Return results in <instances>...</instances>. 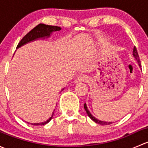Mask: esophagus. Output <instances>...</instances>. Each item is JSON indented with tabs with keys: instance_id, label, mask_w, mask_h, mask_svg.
<instances>
[{
	"instance_id": "1",
	"label": "esophagus",
	"mask_w": 148,
	"mask_h": 148,
	"mask_svg": "<svg viewBox=\"0 0 148 148\" xmlns=\"http://www.w3.org/2000/svg\"><path fill=\"white\" fill-rule=\"evenodd\" d=\"M88 80V78L84 75H81L79 77H77V79H75V82L77 83H79V82H85Z\"/></svg>"
}]
</instances>
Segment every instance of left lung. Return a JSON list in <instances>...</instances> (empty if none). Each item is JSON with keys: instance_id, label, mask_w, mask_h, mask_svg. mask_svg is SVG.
<instances>
[{"instance_id": "left-lung-1", "label": "left lung", "mask_w": 148, "mask_h": 148, "mask_svg": "<svg viewBox=\"0 0 148 148\" xmlns=\"http://www.w3.org/2000/svg\"><path fill=\"white\" fill-rule=\"evenodd\" d=\"M132 53H133V56L135 57V59H136L137 62H138V65L140 66H141V63H140V58H139V55H138V51H137V49L136 47H134L133 49V52H132ZM84 107L85 110H86V114H88V116H89V117H90L91 119H92V120L94 121L95 122H96V123L97 124H99V125H110V124H112V122H104V121H101V120H97V118H95V117H94L93 115H92V114L90 113V112L89 111V110H88L87 107H86V103H85L84 104Z\"/></svg>"}]
</instances>
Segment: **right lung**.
Returning <instances> with one entry per match:
<instances>
[{"label": "right lung", "instance_id": "add662e5", "mask_svg": "<svg viewBox=\"0 0 148 148\" xmlns=\"http://www.w3.org/2000/svg\"><path fill=\"white\" fill-rule=\"evenodd\" d=\"M59 30H61V28L59 27V26H49V25L44 24V23H40V24L37 25L36 27L33 28L31 31H30L29 32H28L21 40V41L18 43V44L17 47L16 48L18 49V48L23 46L24 44H27V43H29L33 41H35V40L38 39V38H44L45 37L49 38V37L50 36L51 34L53 31H59ZM62 90H63V89H62ZM53 114H54V112H53L51 117L49 120H47V121H46V122H40V123H29V122H27V123L32 125H46V124H47L49 121L51 120Z\"/></svg>", "mask_w": 148, "mask_h": 148}]
</instances>
